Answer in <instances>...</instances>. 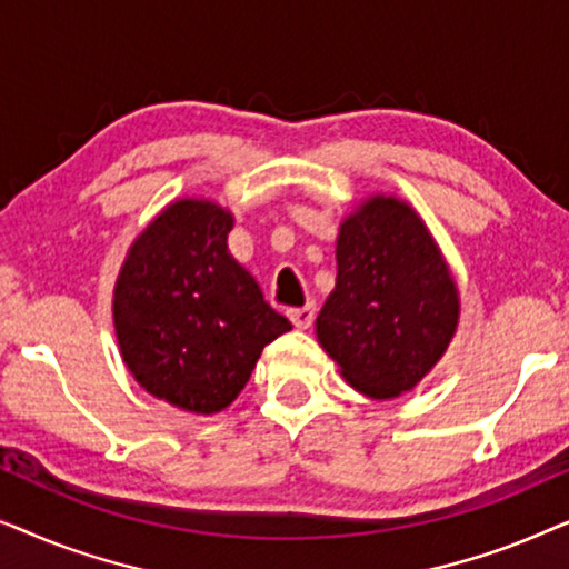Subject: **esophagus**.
I'll return each instance as SVG.
<instances>
[{
    "mask_svg": "<svg viewBox=\"0 0 569 569\" xmlns=\"http://www.w3.org/2000/svg\"><path fill=\"white\" fill-rule=\"evenodd\" d=\"M287 318H290L295 329H310V326H313V318H316V306L313 302H308V306H302V308H290L287 310Z\"/></svg>",
    "mask_w": 569,
    "mask_h": 569,
    "instance_id": "34e87169",
    "label": "esophagus"
}]
</instances>
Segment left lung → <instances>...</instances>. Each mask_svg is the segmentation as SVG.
Wrapping results in <instances>:
<instances>
[{
    "mask_svg": "<svg viewBox=\"0 0 569 569\" xmlns=\"http://www.w3.org/2000/svg\"><path fill=\"white\" fill-rule=\"evenodd\" d=\"M337 287L316 318L321 347L370 399L411 391L446 352L458 290L425 222L393 197H372L341 222Z\"/></svg>",
    "mask_w": 569,
    "mask_h": 569,
    "instance_id": "obj_1",
    "label": "left lung"
}]
</instances>
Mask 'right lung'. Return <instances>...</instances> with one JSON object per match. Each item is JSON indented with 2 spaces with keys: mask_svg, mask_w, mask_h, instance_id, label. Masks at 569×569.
<instances>
[{
  "mask_svg": "<svg viewBox=\"0 0 569 569\" xmlns=\"http://www.w3.org/2000/svg\"><path fill=\"white\" fill-rule=\"evenodd\" d=\"M230 212L212 201H176L134 240L113 292L131 376L193 415L236 401L261 349L292 329L230 256Z\"/></svg>",
  "mask_w": 569,
  "mask_h": 569,
  "instance_id": "right-lung-1",
  "label": "right lung"
}]
</instances>
